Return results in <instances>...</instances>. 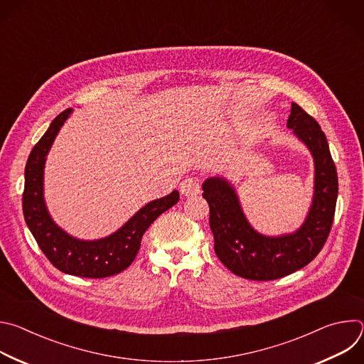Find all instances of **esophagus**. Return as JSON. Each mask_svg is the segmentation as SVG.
Masks as SVG:
<instances>
[{
  "mask_svg": "<svg viewBox=\"0 0 364 364\" xmlns=\"http://www.w3.org/2000/svg\"><path fill=\"white\" fill-rule=\"evenodd\" d=\"M180 193L191 197V196H197L200 193V184L196 178H186L181 184H180Z\"/></svg>",
  "mask_w": 364,
  "mask_h": 364,
  "instance_id": "esophagus-1",
  "label": "esophagus"
}]
</instances>
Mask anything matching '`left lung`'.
I'll return each instance as SVG.
<instances>
[{
    "label": "left lung",
    "mask_w": 364,
    "mask_h": 364,
    "mask_svg": "<svg viewBox=\"0 0 364 364\" xmlns=\"http://www.w3.org/2000/svg\"><path fill=\"white\" fill-rule=\"evenodd\" d=\"M288 128L306 144L316 163L314 201L305 223L294 235L267 237L256 233L228 181L215 177L203 184L215 252L229 271L245 279L274 281L304 268L320 253L333 226L338 178L327 138L318 122L296 103H292Z\"/></svg>",
    "instance_id": "1"
}]
</instances>
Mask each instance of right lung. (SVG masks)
Here are the masks:
<instances>
[{"label": "right lung", "mask_w": 364, "mask_h": 364, "mask_svg": "<svg viewBox=\"0 0 364 364\" xmlns=\"http://www.w3.org/2000/svg\"><path fill=\"white\" fill-rule=\"evenodd\" d=\"M70 112L68 108L53 119L28 155L23 191L24 219L44 256L59 271L95 279L114 277L134 262L145 230L180 200V194L174 190L148 203L124 228L105 239L83 242L65 233L47 213L43 200V170L46 155Z\"/></svg>", "instance_id": "add662e5"}]
</instances>
